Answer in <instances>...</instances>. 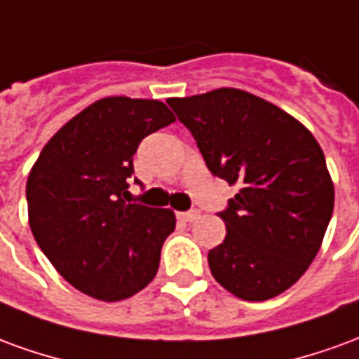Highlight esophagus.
<instances>
[{
	"instance_id": "obj_1",
	"label": "esophagus",
	"mask_w": 359,
	"mask_h": 359,
	"mask_svg": "<svg viewBox=\"0 0 359 359\" xmlns=\"http://www.w3.org/2000/svg\"><path fill=\"white\" fill-rule=\"evenodd\" d=\"M198 217H200V211L198 210L182 211V213H179V219H182V221H188V223H192V221H196Z\"/></svg>"
}]
</instances>
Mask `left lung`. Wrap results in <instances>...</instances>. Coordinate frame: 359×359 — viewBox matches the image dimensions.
<instances>
[{"instance_id": "8db88e82", "label": "left lung", "mask_w": 359, "mask_h": 359, "mask_svg": "<svg viewBox=\"0 0 359 359\" xmlns=\"http://www.w3.org/2000/svg\"><path fill=\"white\" fill-rule=\"evenodd\" d=\"M194 136L211 175L238 184L217 215L226 236L210 250L219 285L242 300H269L319 252L334 205L323 149L277 105L236 88L167 100Z\"/></svg>"}]
</instances>
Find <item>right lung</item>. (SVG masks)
Segmentation results:
<instances>
[{"instance_id":"right-lung-1","label":"right lung","mask_w":359,"mask_h":359,"mask_svg":"<svg viewBox=\"0 0 359 359\" xmlns=\"http://www.w3.org/2000/svg\"><path fill=\"white\" fill-rule=\"evenodd\" d=\"M172 121L157 100L103 97L46 144L28 175L38 246L61 277L92 298L125 300L156 277L175 213L128 203V182L140 142Z\"/></svg>"}]
</instances>
